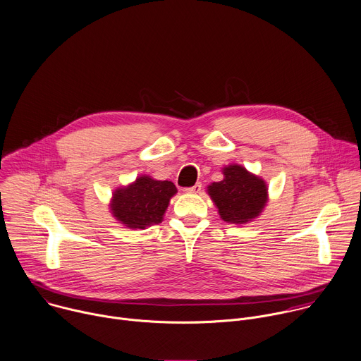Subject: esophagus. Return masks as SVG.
<instances>
[{
    "label": "esophagus",
    "instance_id": "1",
    "mask_svg": "<svg viewBox=\"0 0 361 361\" xmlns=\"http://www.w3.org/2000/svg\"><path fill=\"white\" fill-rule=\"evenodd\" d=\"M200 190H202V183H200V182L195 183V185L190 186V188H185V192H186V193H199Z\"/></svg>",
    "mask_w": 361,
    "mask_h": 361
}]
</instances>
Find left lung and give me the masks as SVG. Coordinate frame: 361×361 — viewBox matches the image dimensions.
<instances>
[{"instance_id": "obj_1", "label": "left lung", "mask_w": 361, "mask_h": 361, "mask_svg": "<svg viewBox=\"0 0 361 361\" xmlns=\"http://www.w3.org/2000/svg\"><path fill=\"white\" fill-rule=\"evenodd\" d=\"M224 175V180L207 186L221 218L228 224H246L255 219L267 202L264 180L249 173L240 165L225 168Z\"/></svg>"}]
</instances>
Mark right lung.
<instances>
[{"mask_svg": "<svg viewBox=\"0 0 361 361\" xmlns=\"http://www.w3.org/2000/svg\"><path fill=\"white\" fill-rule=\"evenodd\" d=\"M176 186L169 180L140 176L132 185L114 193L111 209L115 218L130 229H145L158 225Z\"/></svg>", "mask_w": 361, "mask_h": 361, "instance_id": "right-lung-1", "label": "right lung"}]
</instances>
